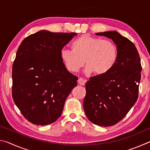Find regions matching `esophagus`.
Returning <instances> with one entry per match:
<instances>
[{
	"label": "esophagus",
	"instance_id": "obj_1",
	"mask_svg": "<svg viewBox=\"0 0 150 150\" xmlns=\"http://www.w3.org/2000/svg\"><path fill=\"white\" fill-rule=\"evenodd\" d=\"M86 82H87V80L84 79L82 78V77H80L78 80V83L80 85H85Z\"/></svg>",
	"mask_w": 150,
	"mask_h": 150
}]
</instances>
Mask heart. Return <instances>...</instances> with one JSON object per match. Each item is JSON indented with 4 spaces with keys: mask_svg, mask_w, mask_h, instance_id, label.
Returning a JSON list of instances; mask_svg holds the SVG:
<instances>
[{
    "mask_svg": "<svg viewBox=\"0 0 150 150\" xmlns=\"http://www.w3.org/2000/svg\"><path fill=\"white\" fill-rule=\"evenodd\" d=\"M72 49H63L62 59L71 72H78L85 65L86 71L104 74L114 67L118 58V48L113 42L83 35L73 43Z\"/></svg>",
    "mask_w": 150,
    "mask_h": 150,
    "instance_id": "1",
    "label": "heart"
}]
</instances>
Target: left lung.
<instances>
[{
	"label": "left lung",
	"instance_id": "8db88e82",
	"mask_svg": "<svg viewBox=\"0 0 150 150\" xmlns=\"http://www.w3.org/2000/svg\"><path fill=\"white\" fill-rule=\"evenodd\" d=\"M96 34L112 40L118 58L109 71L91 77L86 83L83 108L92 123L111 126L125 117L138 99L142 68L138 50L130 40L115 31Z\"/></svg>",
	"mask_w": 150,
	"mask_h": 150
}]
</instances>
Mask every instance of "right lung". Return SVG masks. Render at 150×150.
Wrapping results in <instances>:
<instances>
[{"mask_svg":"<svg viewBox=\"0 0 150 150\" xmlns=\"http://www.w3.org/2000/svg\"><path fill=\"white\" fill-rule=\"evenodd\" d=\"M76 35L41 30L26 37L18 47L12 65V96L31 123L44 126L56 121L77 86L78 77L68 71L61 55Z\"/></svg>","mask_w":150,"mask_h":150,"instance_id":"add662e5","label":"right lung"}]
</instances>
